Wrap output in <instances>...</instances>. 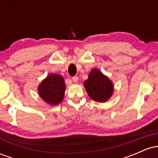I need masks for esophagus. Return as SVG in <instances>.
Wrapping results in <instances>:
<instances>
[{
  "label": "esophagus",
  "instance_id": "obj_1",
  "mask_svg": "<svg viewBox=\"0 0 158 158\" xmlns=\"http://www.w3.org/2000/svg\"><path fill=\"white\" fill-rule=\"evenodd\" d=\"M72 80H73V82H77L78 80H79V78L77 76H74V77H72Z\"/></svg>",
  "mask_w": 158,
  "mask_h": 158
}]
</instances>
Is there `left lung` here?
<instances>
[{
    "label": "left lung",
    "instance_id": "1",
    "mask_svg": "<svg viewBox=\"0 0 158 158\" xmlns=\"http://www.w3.org/2000/svg\"><path fill=\"white\" fill-rule=\"evenodd\" d=\"M84 85L89 97L97 102H106L113 93L112 82L97 69H94L90 72Z\"/></svg>",
    "mask_w": 158,
    "mask_h": 158
}]
</instances>
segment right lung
<instances>
[{
	"label": "right lung",
	"mask_w": 158,
	"mask_h": 158,
	"mask_svg": "<svg viewBox=\"0 0 158 158\" xmlns=\"http://www.w3.org/2000/svg\"><path fill=\"white\" fill-rule=\"evenodd\" d=\"M64 90V79L56 73L49 75L39 87L40 97L45 102L51 105H57L62 101Z\"/></svg>",
	"instance_id": "right-lung-1"
}]
</instances>
